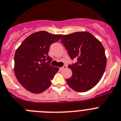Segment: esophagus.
<instances>
[{
    "instance_id": "esophagus-1",
    "label": "esophagus",
    "mask_w": 121,
    "mask_h": 121,
    "mask_svg": "<svg viewBox=\"0 0 121 121\" xmlns=\"http://www.w3.org/2000/svg\"><path fill=\"white\" fill-rule=\"evenodd\" d=\"M66 68H67V66L64 65V66H63L62 67L60 68V70H64V69H65Z\"/></svg>"
}]
</instances>
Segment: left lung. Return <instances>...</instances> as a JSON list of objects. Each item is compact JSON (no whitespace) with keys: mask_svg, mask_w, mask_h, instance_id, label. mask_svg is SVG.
I'll use <instances>...</instances> for the list:
<instances>
[{"mask_svg":"<svg viewBox=\"0 0 121 121\" xmlns=\"http://www.w3.org/2000/svg\"><path fill=\"white\" fill-rule=\"evenodd\" d=\"M60 40L70 57L77 59V62L69 65L72 76L66 81L75 91H88L97 84L106 69L104 47L97 39L86 31L64 35Z\"/></svg>","mask_w":121,"mask_h":121,"instance_id":"8db88e82","label":"left lung"}]
</instances>
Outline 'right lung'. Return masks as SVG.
I'll list each match as a JSON object with an SVG mask.
<instances>
[{
  "instance_id": "right-lung-1",
  "label": "right lung",
  "mask_w": 121,
  "mask_h": 121,
  "mask_svg": "<svg viewBox=\"0 0 121 121\" xmlns=\"http://www.w3.org/2000/svg\"><path fill=\"white\" fill-rule=\"evenodd\" d=\"M62 35L39 31L30 35L17 48L14 72L18 82L27 91L40 94L50 87L51 79L59 68L50 65L49 47Z\"/></svg>"
}]
</instances>
